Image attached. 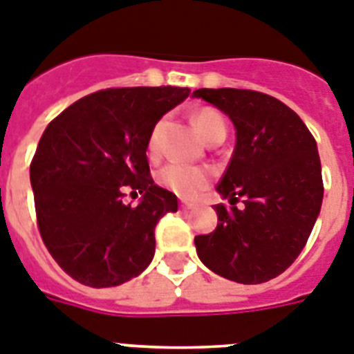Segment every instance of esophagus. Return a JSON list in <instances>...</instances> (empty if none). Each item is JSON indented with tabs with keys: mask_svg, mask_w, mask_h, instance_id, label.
I'll return each instance as SVG.
<instances>
[{
	"mask_svg": "<svg viewBox=\"0 0 354 354\" xmlns=\"http://www.w3.org/2000/svg\"><path fill=\"white\" fill-rule=\"evenodd\" d=\"M180 207H182L183 211H189V209H192V207H194V203L189 202V200H182V202H180Z\"/></svg>",
	"mask_w": 354,
	"mask_h": 354,
	"instance_id": "esophagus-1",
	"label": "esophagus"
}]
</instances>
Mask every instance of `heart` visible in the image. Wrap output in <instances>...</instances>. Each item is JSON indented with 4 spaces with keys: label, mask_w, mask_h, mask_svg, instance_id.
Segmentation results:
<instances>
[{
    "label": "heart",
    "mask_w": 354,
    "mask_h": 354,
    "mask_svg": "<svg viewBox=\"0 0 354 354\" xmlns=\"http://www.w3.org/2000/svg\"><path fill=\"white\" fill-rule=\"evenodd\" d=\"M192 123L196 131L211 143L218 138H225L227 123L225 118L220 111L212 107L198 109L192 114ZM162 129V122L156 123V127L152 129L147 140V152L151 156H156L158 152V134ZM158 183L176 196L182 198H194L209 185V172L202 167L194 165H183V163H169L158 172Z\"/></svg>",
    "instance_id": "1"
}]
</instances>
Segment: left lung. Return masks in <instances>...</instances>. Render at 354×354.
Listing matches in <instances>:
<instances>
[{
    "label": "left lung",
    "mask_w": 354,
    "mask_h": 354,
    "mask_svg": "<svg viewBox=\"0 0 354 354\" xmlns=\"http://www.w3.org/2000/svg\"><path fill=\"white\" fill-rule=\"evenodd\" d=\"M192 96L231 118L236 147L216 191V229L194 238L200 260L238 283H263L306 247L320 214L324 182L315 138L297 112L249 88H198ZM244 207H236L239 198Z\"/></svg>",
    "instance_id": "1"
}]
</instances>
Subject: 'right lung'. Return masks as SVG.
Segmentation results:
<instances>
[{
	"label": "right lung",
	"mask_w": 354,
	"mask_h": 354,
	"mask_svg": "<svg viewBox=\"0 0 354 354\" xmlns=\"http://www.w3.org/2000/svg\"><path fill=\"white\" fill-rule=\"evenodd\" d=\"M189 93L105 88L74 102L43 132L30 163L37 229L57 266L83 286H122L151 263L156 223L178 211V200L154 185L147 140ZM127 190L144 194L136 207L122 203Z\"/></svg>",
	"instance_id": "1"
}]
</instances>
